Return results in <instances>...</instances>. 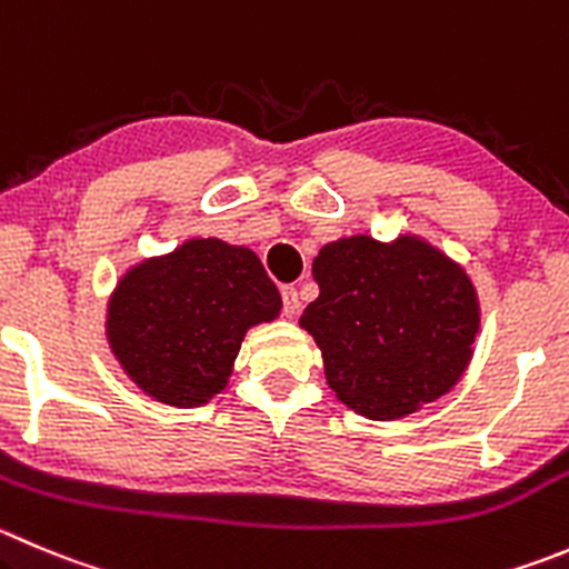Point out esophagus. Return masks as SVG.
I'll return each mask as SVG.
<instances>
[{"mask_svg": "<svg viewBox=\"0 0 569 569\" xmlns=\"http://www.w3.org/2000/svg\"><path fill=\"white\" fill-rule=\"evenodd\" d=\"M280 300H283L286 317H297V311H300V295H297L295 286H283V289H280Z\"/></svg>", "mask_w": 569, "mask_h": 569, "instance_id": "34e87169", "label": "esophagus"}]
</instances>
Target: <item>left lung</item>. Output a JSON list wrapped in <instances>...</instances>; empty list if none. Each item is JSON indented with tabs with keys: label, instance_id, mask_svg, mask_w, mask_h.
Instances as JSON below:
<instances>
[{
	"label": "left lung",
	"instance_id": "1",
	"mask_svg": "<svg viewBox=\"0 0 569 569\" xmlns=\"http://www.w3.org/2000/svg\"><path fill=\"white\" fill-rule=\"evenodd\" d=\"M319 297L300 325L345 406L397 419L456 386L472 356L478 300L465 269L419 239L352 236L313 258Z\"/></svg>",
	"mask_w": 569,
	"mask_h": 569
}]
</instances>
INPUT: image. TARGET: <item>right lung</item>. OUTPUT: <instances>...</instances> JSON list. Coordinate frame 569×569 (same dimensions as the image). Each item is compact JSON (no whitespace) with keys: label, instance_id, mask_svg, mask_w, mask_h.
I'll list each match as a JSON object with an SVG mask.
<instances>
[{"label":"right lung","instance_id":"1","mask_svg":"<svg viewBox=\"0 0 569 569\" xmlns=\"http://www.w3.org/2000/svg\"><path fill=\"white\" fill-rule=\"evenodd\" d=\"M278 311L280 295L256 252L194 239L124 274L108 339L147 395L189 408L224 389L244 330Z\"/></svg>","mask_w":569,"mask_h":569}]
</instances>
